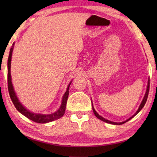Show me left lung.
<instances>
[{"label":"left lung","instance_id":"obj_1","mask_svg":"<svg viewBox=\"0 0 157 157\" xmlns=\"http://www.w3.org/2000/svg\"><path fill=\"white\" fill-rule=\"evenodd\" d=\"M149 89H150V79H148V86H147V89H146V94H145V96H144V99L142 100V102H141V104H140V107H139V109H138V110L137 111H136V113H135V114L133 115L132 117H131L130 118H129L128 120H126V121H123V122H121V123H115V122H113V121H109V120H107V119H105V118H103L102 117H101V115H99L96 112V111L94 110V107H93L92 106V110H93V112H94V115H95V116L96 117H97L98 119H101V121H105V122H106V123H111V124H113V125H122V124H123V123H126L127 121H129L130 119H132L133 117H134V116H136V115L138 114V113L141 111V109L144 107V106L145 105V104H146V101H147V98H148V93H149Z\"/></svg>","mask_w":157,"mask_h":157}]
</instances>
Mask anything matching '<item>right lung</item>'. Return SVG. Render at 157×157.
Listing matches in <instances>:
<instances>
[{
	"label": "right lung",
	"mask_w": 157,
	"mask_h": 157,
	"mask_svg": "<svg viewBox=\"0 0 157 157\" xmlns=\"http://www.w3.org/2000/svg\"><path fill=\"white\" fill-rule=\"evenodd\" d=\"M13 46H14V43L13 44V47L10 50L9 55V59H8V74H7V80H8V90H9V93L10 95V97H11V101L13 103V105H15V108L19 112L21 113L22 115L25 116L26 117L32 121L39 123H48L52 121H55L56 119H58L61 118V117L63 116L65 114V108H66V105H67V98L69 96V86L71 84L70 83L69 85L67 87V90L65 92L64 96H63V99H62V103L61 105V107L59 108L57 111L55 113H53L52 114L49 115H42V114H36V113H33L29 112L28 110L26 109L24 106H23L17 97V96L15 93L14 89H13L12 82H11V56H12V52L13 50Z\"/></svg>",
	"instance_id": "add662e5"
}]
</instances>
